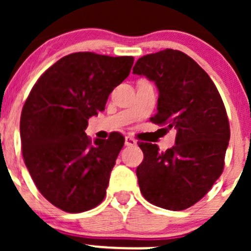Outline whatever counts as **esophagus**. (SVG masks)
<instances>
[{
  "label": "esophagus",
  "mask_w": 251,
  "mask_h": 251,
  "mask_svg": "<svg viewBox=\"0 0 251 251\" xmlns=\"http://www.w3.org/2000/svg\"><path fill=\"white\" fill-rule=\"evenodd\" d=\"M125 144L126 146H136V144H137V141L135 140V138L133 137H131V136H126L125 137Z\"/></svg>",
  "instance_id": "1"
}]
</instances>
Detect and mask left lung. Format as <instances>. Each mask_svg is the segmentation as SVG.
I'll list each match as a JSON object with an SVG mask.
<instances>
[{
    "mask_svg": "<svg viewBox=\"0 0 251 251\" xmlns=\"http://www.w3.org/2000/svg\"><path fill=\"white\" fill-rule=\"evenodd\" d=\"M133 74L154 81L159 90L158 113L151 121L176 128L173 148L141 142L138 166L141 193L149 203L184 210L201 201L221 176L229 141V123L222 98L209 75L181 50L143 55Z\"/></svg>",
    "mask_w": 251,
    "mask_h": 251,
    "instance_id": "8db88e82",
    "label": "left lung"
}]
</instances>
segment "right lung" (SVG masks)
Here are the masks:
<instances>
[{"label":"right lung","mask_w":251,"mask_h":251,"mask_svg":"<svg viewBox=\"0 0 251 251\" xmlns=\"http://www.w3.org/2000/svg\"><path fill=\"white\" fill-rule=\"evenodd\" d=\"M132 64L130 55L72 53L48 68L25 100L20 116L25 165L40 193L63 211H87L104 199L125 138L113 132L92 142L85 130Z\"/></svg>","instance_id":"obj_1"}]
</instances>
